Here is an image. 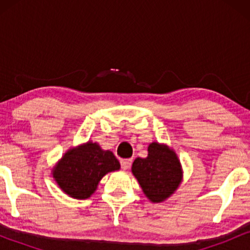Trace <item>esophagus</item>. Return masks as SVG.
Returning <instances> with one entry per match:
<instances>
[{
  "label": "esophagus",
  "mask_w": 250,
  "mask_h": 250,
  "mask_svg": "<svg viewBox=\"0 0 250 250\" xmlns=\"http://www.w3.org/2000/svg\"><path fill=\"white\" fill-rule=\"evenodd\" d=\"M121 164H122V168L124 170H127L132 165V159H123Z\"/></svg>",
  "instance_id": "obj_1"
}]
</instances>
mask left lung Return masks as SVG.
Instances as JSON below:
<instances>
[{
	"label": "left lung",
	"instance_id": "8db88e82",
	"mask_svg": "<svg viewBox=\"0 0 250 250\" xmlns=\"http://www.w3.org/2000/svg\"><path fill=\"white\" fill-rule=\"evenodd\" d=\"M132 173L151 203L168 199L183 180L182 165L176 152L159 142L150 143L146 158L139 157L133 162Z\"/></svg>",
	"mask_w": 250,
	"mask_h": 250
}]
</instances>
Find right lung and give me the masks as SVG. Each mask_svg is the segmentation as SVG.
Wrapping results in <instances>:
<instances>
[{
  "instance_id": "add662e5",
  "label": "right lung",
  "mask_w": 250,
  "mask_h": 250,
  "mask_svg": "<svg viewBox=\"0 0 250 250\" xmlns=\"http://www.w3.org/2000/svg\"><path fill=\"white\" fill-rule=\"evenodd\" d=\"M121 168L110 150L87 141L68 149L52 168V176L64 193L74 199H87L105 174Z\"/></svg>"
}]
</instances>
